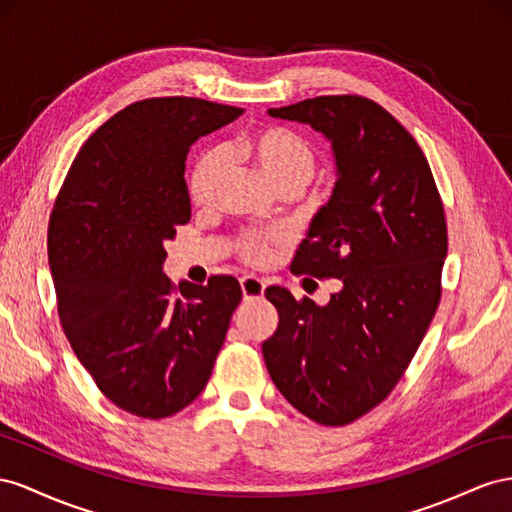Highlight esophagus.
<instances>
[{
  "label": "esophagus",
  "mask_w": 512,
  "mask_h": 512,
  "mask_svg": "<svg viewBox=\"0 0 512 512\" xmlns=\"http://www.w3.org/2000/svg\"><path fill=\"white\" fill-rule=\"evenodd\" d=\"M240 287H242L244 300H257L264 296V291H266V283L257 279V276H242Z\"/></svg>",
  "instance_id": "esophagus-1"
}]
</instances>
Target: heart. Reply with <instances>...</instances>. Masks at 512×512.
<instances>
[{"mask_svg": "<svg viewBox=\"0 0 512 512\" xmlns=\"http://www.w3.org/2000/svg\"><path fill=\"white\" fill-rule=\"evenodd\" d=\"M231 152L251 160L283 195L300 193L313 180L319 165L313 143L296 130L279 124L261 126L240 135L225 152L206 150L195 160L191 173H188V197L195 206L206 208L214 201L225 173V154ZM283 240L285 236L281 231L246 229L233 240V251L244 264L261 266L270 259L272 248Z\"/></svg>", "mask_w": 512, "mask_h": 512, "instance_id": "heart-1", "label": "heart"}]
</instances>
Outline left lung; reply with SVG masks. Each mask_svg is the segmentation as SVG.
Returning a JSON list of instances; mask_svg holds the SVG:
<instances>
[{
	"label": "left lung",
	"mask_w": 512,
	"mask_h": 512,
	"mask_svg": "<svg viewBox=\"0 0 512 512\" xmlns=\"http://www.w3.org/2000/svg\"><path fill=\"white\" fill-rule=\"evenodd\" d=\"M332 141L337 184L291 261L296 276L339 279L326 306L268 287L279 328L264 341L276 388L300 414L345 427L399 384L442 298L444 203L427 156L397 118L358 94L270 109Z\"/></svg>",
	"instance_id": "1"
}]
</instances>
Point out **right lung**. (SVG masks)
<instances>
[{
    "label": "right lung",
    "instance_id": "right-lung-1",
    "mask_svg": "<svg viewBox=\"0 0 512 512\" xmlns=\"http://www.w3.org/2000/svg\"><path fill=\"white\" fill-rule=\"evenodd\" d=\"M240 107L165 96L118 111L83 143L49 218V266L70 347L105 397L160 420L206 388L242 300L233 276L175 287L165 242L191 221V145Z\"/></svg>",
    "mask_w": 512,
    "mask_h": 512
}]
</instances>
